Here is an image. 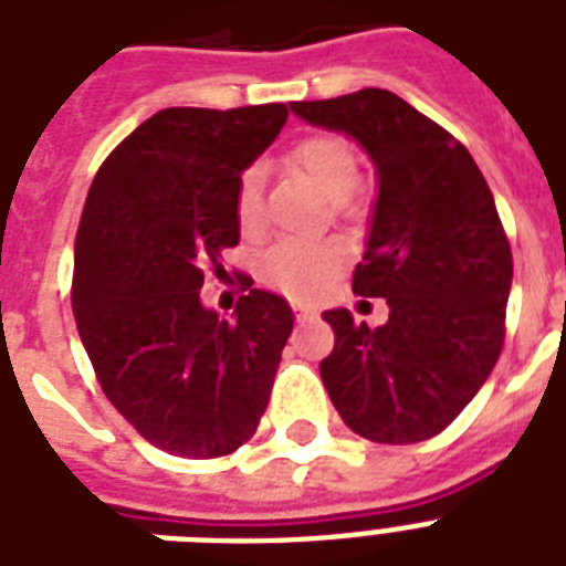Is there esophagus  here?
Wrapping results in <instances>:
<instances>
[{"instance_id":"obj_1","label":"esophagus","mask_w":566,"mask_h":566,"mask_svg":"<svg viewBox=\"0 0 566 566\" xmlns=\"http://www.w3.org/2000/svg\"><path fill=\"white\" fill-rule=\"evenodd\" d=\"M293 311H296V319H300V323H305V319H314V317H317V311L308 308V305H296V308H293Z\"/></svg>"}]
</instances>
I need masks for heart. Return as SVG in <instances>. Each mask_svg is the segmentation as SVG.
<instances>
[{
  "instance_id": "obj_1",
  "label": "heart",
  "mask_w": 566,
  "mask_h": 566,
  "mask_svg": "<svg viewBox=\"0 0 566 566\" xmlns=\"http://www.w3.org/2000/svg\"><path fill=\"white\" fill-rule=\"evenodd\" d=\"M287 161L335 208H346V199L355 193L361 179L358 155L340 135L305 137L293 146ZM234 220L243 238H258L264 229L261 172L255 167L240 172L238 190H234ZM346 258L349 252L337 240H284L261 258L258 275L273 291L296 302H311L319 300L335 284L346 266Z\"/></svg>"
}]
</instances>
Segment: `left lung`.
I'll return each mask as SVG.
<instances>
[{
	"instance_id": "8db88e82",
	"label": "left lung",
	"mask_w": 566,
	"mask_h": 566,
	"mask_svg": "<svg viewBox=\"0 0 566 566\" xmlns=\"http://www.w3.org/2000/svg\"><path fill=\"white\" fill-rule=\"evenodd\" d=\"M291 111L353 137L378 179L353 291L387 300L390 317L370 328L346 308L326 311L335 349L319 361L323 385L361 438H434L479 394L505 340L514 261L491 188L447 128L390 91Z\"/></svg>"
}]
</instances>
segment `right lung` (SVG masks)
<instances>
[{
    "label": "right lung",
    "instance_id": "add662e5",
    "mask_svg": "<svg viewBox=\"0 0 566 566\" xmlns=\"http://www.w3.org/2000/svg\"><path fill=\"white\" fill-rule=\"evenodd\" d=\"M287 105L164 108L96 172L75 234L73 314L102 390L153 447L220 458L255 434L291 305L240 296L234 319L199 300L238 247L240 172L273 144ZM252 284V282H249Z\"/></svg>",
    "mask_w": 566,
    "mask_h": 566
}]
</instances>
